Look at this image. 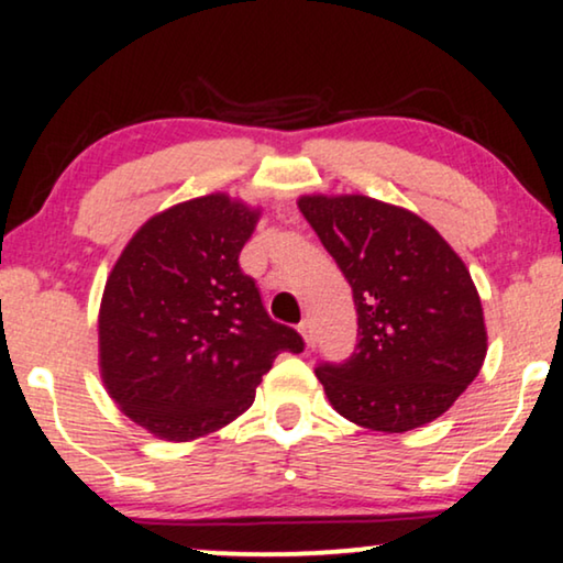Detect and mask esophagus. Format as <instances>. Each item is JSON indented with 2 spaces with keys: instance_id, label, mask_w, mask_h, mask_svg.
Listing matches in <instances>:
<instances>
[{
  "instance_id": "obj_1",
  "label": "esophagus",
  "mask_w": 563,
  "mask_h": 563,
  "mask_svg": "<svg viewBox=\"0 0 563 563\" xmlns=\"http://www.w3.org/2000/svg\"><path fill=\"white\" fill-rule=\"evenodd\" d=\"M299 333H302L307 345H314V330H312V322L310 320L299 322Z\"/></svg>"
}]
</instances>
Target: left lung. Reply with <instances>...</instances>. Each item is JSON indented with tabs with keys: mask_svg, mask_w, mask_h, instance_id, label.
<instances>
[{
	"mask_svg": "<svg viewBox=\"0 0 563 563\" xmlns=\"http://www.w3.org/2000/svg\"><path fill=\"white\" fill-rule=\"evenodd\" d=\"M299 212L353 289L358 345L318 366L338 415L405 433L449 410L487 356L479 291L456 251L405 207L364 195H302Z\"/></svg>",
	"mask_w": 563,
	"mask_h": 563,
	"instance_id": "obj_1",
	"label": "left lung"
}]
</instances>
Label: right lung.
<instances>
[{"label":"right lung","instance_id":"1","mask_svg":"<svg viewBox=\"0 0 563 563\" xmlns=\"http://www.w3.org/2000/svg\"><path fill=\"white\" fill-rule=\"evenodd\" d=\"M261 207L225 191L156 212L130 238L99 305V376L120 412L161 441L214 433L256 399L297 330L261 305L238 256Z\"/></svg>","mask_w":563,"mask_h":563}]
</instances>
